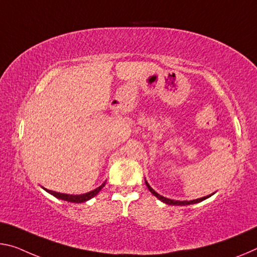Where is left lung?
Returning a JSON list of instances; mask_svg holds the SVG:
<instances>
[{
  "instance_id": "obj_1",
  "label": "left lung",
  "mask_w": 257,
  "mask_h": 257,
  "mask_svg": "<svg viewBox=\"0 0 257 257\" xmlns=\"http://www.w3.org/2000/svg\"><path fill=\"white\" fill-rule=\"evenodd\" d=\"M145 184H146V186H148V189L150 190V192L152 193L153 195H156V197L159 199V200H161L162 202H165V203H167V205H173V206H187V205H192V203H197V202H200V201H202V200H205V199H207V198H209L211 194H209V195H207V197H203V198H199V199H195V200H190V201H180V200H172V199H168V198H165V197H162V195H160L159 193H157L156 191H154L152 187L150 186V184L148 182L145 181ZM214 194V193H213Z\"/></svg>"
}]
</instances>
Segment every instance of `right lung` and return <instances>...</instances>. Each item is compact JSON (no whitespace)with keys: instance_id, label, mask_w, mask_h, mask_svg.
I'll return each mask as SVG.
<instances>
[{"instance_id":"add662e5","label":"right lung","mask_w":257,"mask_h":257,"mask_svg":"<svg viewBox=\"0 0 257 257\" xmlns=\"http://www.w3.org/2000/svg\"><path fill=\"white\" fill-rule=\"evenodd\" d=\"M104 186H105V182L100 186L97 187V189L90 191V192L84 193V194H76V195H74V194H65V193L56 192V191H51V190H47V189H44V190H46L48 193L54 195V197L58 198V199H62V200L68 201V202H74V203H81V202H85V201L90 200L91 198H93L95 195L98 194L99 191L103 189Z\"/></svg>"}]
</instances>
